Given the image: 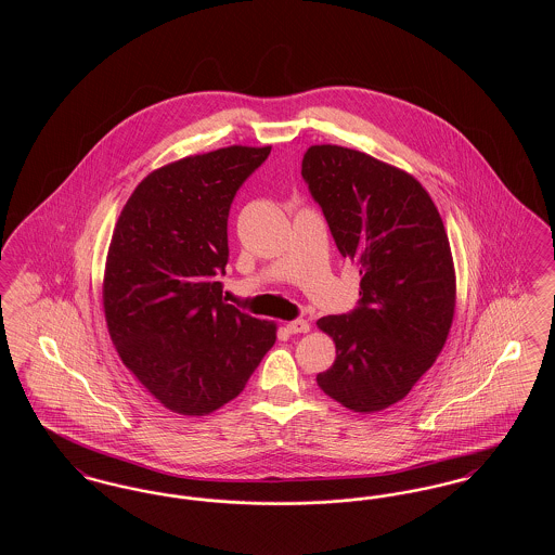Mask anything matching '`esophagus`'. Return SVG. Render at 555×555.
Wrapping results in <instances>:
<instances>
[{
	"label": "esophagus",
	"mask_w": 555,
	"mask_h": 555,
	"mask_svg": "<svg viewBox=\"0 0 555 555\" xmlns=\"http://www.w3.org/2000/svg\"><path fill=\"white\" fill-rule=\"evenodd\" d=\"M287 331L291 335H301V333H308L310 331V324L306 320H293L287 324Z\"/></svg>",
	"instance_id": "34e87169"
}]
</instances>
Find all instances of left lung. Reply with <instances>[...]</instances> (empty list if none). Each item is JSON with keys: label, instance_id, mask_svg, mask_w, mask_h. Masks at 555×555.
Here are the masks:
<instances>
[{"label": "left lung", "instance_id": "8db88e82", "mask_svg": "<svg viewBox=\"0 0 555 555\" xmlns=\"http://www.w3.org/2000/svg\"><path fill=\"white\" fill-rule=\"evenodd\" d=\"M301 177L362 274L358 308L317 322L337 347L318 387L353 412H380L412 391L448 341L455 270L443 220L412 175L358 150L312 145Z\"/></svg>", "mask_w": 555, "mask_h": 555}]
</instances>
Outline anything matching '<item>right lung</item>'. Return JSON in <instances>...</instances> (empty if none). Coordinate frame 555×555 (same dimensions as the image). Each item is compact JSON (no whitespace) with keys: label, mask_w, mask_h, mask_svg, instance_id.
I'll return each instance as SVG.
<instances>
[{"label":"right lung","mask_w":555,"mask_h":555,"mask_svg":"<svg viewBox=\"0 0 555 555\" xmlns=\"http://www.w3.org/2000/svg\"><path fill=\"white\" fill-rule=\"evenodd\" d=\"M270 145H231L150 172L107 249L104 312L122 364L159 403L206 416L245 389L276 324L222 299L227 220Z\"/></svg>","instance_id":"1"}]
</instances>
